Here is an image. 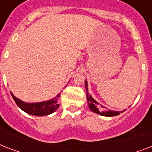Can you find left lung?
I'll list each match as a JSON object with an SVG mask.
<instances>
[{
	"mask_svg": "<svg viewBox=\"0 0 152 152\" xmlns=\"http://www.w3.org/2000/svg\"><path fill=\"white\" fill-rule=\"evenodd\" d=\"M85 88H86V92H87V100L88 102V106L91 111H93L94 113H96L98 114H100L102 116H106V117H113V116H117L118 114H120V113L124 112V111H114V110H105V107L103 106H102L101 104H99L97 101H95L91 95L88 92V81L85 80ZM103 108V110H99V107Z\"/></svg>",
	"mask_w": 152,
	"mask_h": 152,
	"instance_id": "1",
	"label": "left lung"
}]
</instances>
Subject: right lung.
I'll list each match as a JSON object with an SVG mask.
<instances>
[{"label":"right lung","instance_id":"obj_1","mask_svg":"<svg viewBox=\"0 0 152 152\" xmlns=\"http://www.w3.org/2000/svg\"><path fill=\"white\" fill-rule=\"evenodd\" d=\"M11 95L12 96L13 99L15 102V103L22 110L26 113H29L31 115L34 116H46L49 115L50 113L57 110V108L59 107V98L61 96L60 94L56 96L55 98L50 100L41 102H34V103H28L14 96L12 93L11 92Z\"/></svg>","mask_w":152,"mask_h":152}]
</instances>
